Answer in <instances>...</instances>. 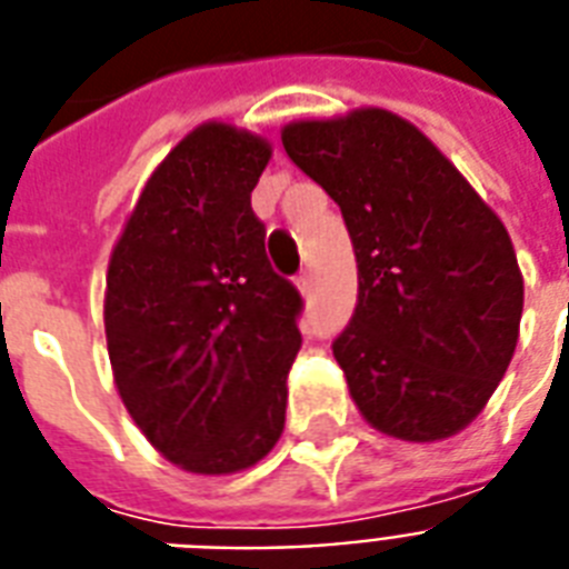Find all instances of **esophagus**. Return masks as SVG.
<instances>
[{
	"label": "esophagus",
	"mask_w": 569,
	"mask_h": 569,
	"mask_svg": "<svg viewBox=\"0 0 569 569\" xmlns=\"http://www.w3.org/2000/svg\"><path fill=\"white\" fill-rule=\"evenodd\" d=\"M297 288L302 290V293H308V288H311V272H299L297 276Z\"/></svg>",
	"instance_id": "1"
}]
</instances>
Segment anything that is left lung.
Returning a JSON list of instances; mask_svg holds the SVG:
<instances>
[{
	"label": "left lung",
	"instance_id": "left-lung-1",
	"mask_svg": "<svg viewBox=\"0 0 569 569\" xmlns=\"http://www.w3.org/2000/svg\"><path fill=\"white\" fill-rule=\"evenodd\" d=\"M281 144L353 240L359 297L332 353L359 412L407 442L460 433L517 350L522 272L501 219L386 109L297 121Z\"/></svg>",
	"mask_w": 569,
	"mask_h": 569
}]
</instances>
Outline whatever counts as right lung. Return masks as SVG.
Wrapping results in <instances>:
<instances>
[{
    "mask_svg": "<svg viewBox=\"0 0 569 569\" xmlns=\"http://www.w3.org/2000/svg\"><path fill=\"white\" fill-rule=\"evenodd\" d=\"M261 136L207 121L144 183L106 272V345L118 395L157 451L231 475L284 430L302 297L272 270L252 189Z\"/></svg>",
    "mask_w": 569,
    "mask_h": 569,
    "instance_id": "obj_1",
    "label": "right lung"
}]
</instances>
